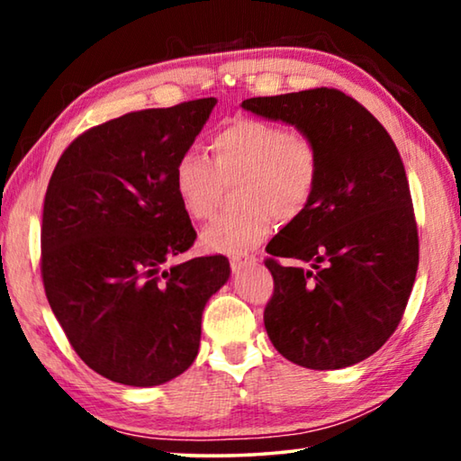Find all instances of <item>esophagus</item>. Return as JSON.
Segmentation results:
<instances>
[{
    "label": "esophagus",
    "instance_id": "34e87169",
    "mask_svg": "<svg viewBox=\"0 0 461 461\" xmlns=\"http://www.w3.org/2000/svg\"><path fill=\"white\" fill-rule=\"evenodd\" d=\"M230 264H231V270H233V272H240L241 268L252 267V264H256V256H254V254H240V256H233V258L230 260Z\"/></svg>",
    "mask_w": 461,
    "mask_h": 461
}]
</instances>
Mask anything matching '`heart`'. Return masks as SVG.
Returning <instances> with one entry per match:
<instances>
[{
    "instance_id": "heart-1",
    "label": "heart",
    "mask_w": 461,
    "mask_h": 461,
    "mask_svg": "<svg viewBox=\"0 0 461 461\" xmlns=\"http://www.w3.org/2000/svg\"><path fill=\"white\" fill-rule=\"evenodd\" d=\"M209 146L213 162L189 150L178 156L173 173L176 199L194 221L209 220L223 185L238 181L240 207L201 233L209 252H246L270 236L276 217L291 221L309 207L321 160L307 134L258 118H231L213 131Z\"/></svg>"
}]
</instances>
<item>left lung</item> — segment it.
<instances>
[{
	"instance_id": "obj_1",
	"label": "left lung",
	"mask_w": 461,
	"mask_h": 461,
	"mask_svg": "<svg viewBox=\"0 0 461 461\" xmlns=\"http://www.w3.org/2000/svg\"><path fill=\"white\" fill-rule=\"evenodd\" d=\"M241 107L291 123L321 160L309 207L267 246L272 346L311 370L362 362L399 327L417 276L419 236L401 154L368 109L338 89L252 97ZM276 258L295 264L283 267ZM305 261L309 269L300 267Z\"/></svg>"
}]
</instances>
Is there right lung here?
I'll use <instances>...</instances> for the list:
<instances>
[{"mask_svg":"<svg viewBox=\"0 0 461 461\" xmlns=\"http://www.w3.org/2000/svg\"><path fill=\"white\" fill-rule=\"evenodd\" d=\"M217 99L142 109L85 131L54 167L42 212V283L81 360L107 380L158 386L193 364L225 256L165 270L194 233L173 186Z\"/></svg>","mask_w":461,"mask_h":461,"instance_id":"add662e5","label":"right lung"}]
</instances>
